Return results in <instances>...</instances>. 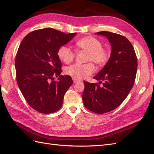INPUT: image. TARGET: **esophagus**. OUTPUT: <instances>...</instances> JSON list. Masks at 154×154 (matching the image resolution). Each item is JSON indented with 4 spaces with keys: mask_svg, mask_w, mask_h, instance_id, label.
Masks as SVG:
<instances>
[{
    "mask_svg": "<svg viewBox=\"0 0 154 154\" xmlns=\"http://www.w3.org/2000/svg\"><path fill=\"white\" fill-rule=\"evenodd\" d=\"M72 80H73L74 83H78V82H80V80H77V79L74 78H72Z\"/></svg>",
    "mask_w": 154,
    "mask_h": 154,
    "instance_id": "esophagus-1",
    "label": "esophagus"
}]
</instances>
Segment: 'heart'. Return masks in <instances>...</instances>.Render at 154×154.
Listing matches in <instances>:
<instances>
[{
  "instance_id": "heart-1",
  "label": "heart",
  "mask_w": 154,
  "mask_h": 154,
  "mask_svg": "<svg viewBox=\"0 0 154 154\" xmlns=\"http://www.w3.org/2000/svg\"><path fill=\"white\" fill-rule=\"evenodd\" d=\"M75 46L78 49L87 51L86 61L93 62L96 65H104L109 59V53L102 48L101 41L93 36H85L76 41ZM59 59L65 63H70L75 57L74 51L66 45L60 46L57 52ZM95 71L94 65L92 62L85 64L75 63L65 69L67 75L80 80L85 78Z\"/></svg>"
}]
</instances>
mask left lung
I'll list each match as a JSON object with an SVG mask.
<instances>
[{
  "label": "left lung",
  "mask_w": 154,
  "mask_h": 154,
  "mask_svg": "<svg viewBox=\"0 0 154 154\" xmlns=\"http://www.w3.org/2000/svg\"><path fill=\"white\" fill-rule=\"evenodd\" d=\"M106 36L111 44L108 62L94 79L98 83L85 81L82 100L86 108L96 114L109 112L117 108L131 91L136 79L137 60L134 49L126 37L109 31L96 33ZM104 80L103 86L99 84Z\"/></svg>",
  "instance_id": "1"
}]
</instances>
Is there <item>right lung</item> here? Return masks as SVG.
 Wrapping results in <instances>:
<instances>
[{"label": "right lung", "mask_w": 154, "mask_h": 154, "mask_svg": "<svg viewBox=\"0 0 154 154\" xmlns=\"http://www.w3.org/2000/svg\"><path fill=\"white\" fill-rule=\"evenodd\" d=\"M76 35L52 28L27 35L15 58L17 84L27 103L40 113L50 114L61 108L63 97L73 83L70 76L60 75L62 62L57 52ZM54 77H58L54 80Z\"/></svg>", "instance_id": "right-lung-1"}]
</instances>
